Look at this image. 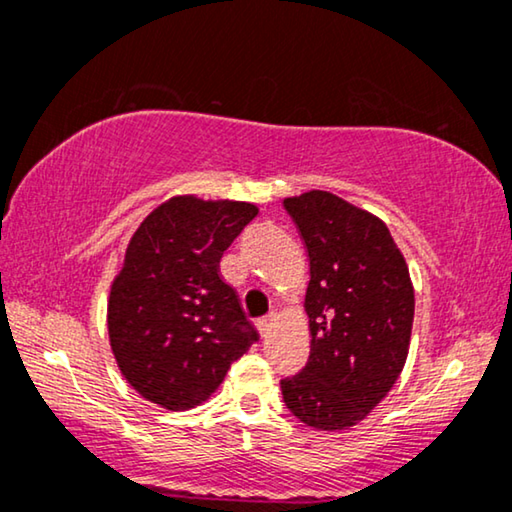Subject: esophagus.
Returning <instances> with one entry per match:
<instances>
[{"instance_id": "1", "label": "esophagus", "mask_w": 512, "mask_h": 512, "mask_svg": "<svg viewBox=\"0 0 512 512\" xmlns=\"http://www.w3.org/2000/svg\"><path fill=\"white\" fill-rule=\"evenodd\" d=\"M273 324H276V315H266V317H262V319H259V322H257V326H259V331H262V335L269 333V329H271Z\"/></svg>"}]
</instances>
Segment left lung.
Returning a JSON list of instances; mask_svg holds the SVG:
<instances>
[{"label":"left lung","mask_w":512,"mask_h":512,"mask_svg":"<svg viewBox=\"0 0 512 512\" xmlns=\"http://www.w3.org/2000/svg\"><path fill=\"white\" fill-rule=\"evenodd\" d=\"M308 248L310 356L280 379L287 409L317 430H347L386 398L409 352L414 287L388 227L326 190L287 197Z\"/></svg>","instance_id":"1"}]
</instances>
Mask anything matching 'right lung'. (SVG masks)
<instances>
[{"label":"right lung","mask_w":512,"mask_h":512,"mask_svg":"<svg viewBox=\"0 0 512 512\" xmlns=\"http://www.w3.org/2000/svg\"><path fill=\"white\" fill-rule=\"evenodd\" d=\"M255 216L248 202L172 197L137 227L112 282L108 331L142 398L170 411L195 407L259 340L220 276V257Z\"/></svg>","instance_id":"obj_1"}]
</instances>
